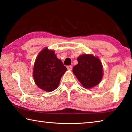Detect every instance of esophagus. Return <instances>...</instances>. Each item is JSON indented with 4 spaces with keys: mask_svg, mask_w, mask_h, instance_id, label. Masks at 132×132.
Segmentation results:
<instances>
[{
    "mask_svg": "<svg viewBox=\"0 0 132 132\" xmlns=\"http://www.w3.org/2000/svg\"><path fill=\"white\" fill-rule=\"evenodd\" d=\"M72 68H73V67L71 66H67V69H68L69 70H72Z\"/></svg>",
    "mask_w": 132,
    "mask_h": 132,
    "instance_id": "1",
    "label": "esophagus"
}]
</instances>
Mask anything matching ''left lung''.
I'll return each mask as SVG.
<instances>
[{"instance_id":"left-lung-1","label":"left lung","mask_w":132,"mask_h":132,"mask_svg":"<svg viewBox=\"0 0 132 132\" xmlns=\"http://www.w3.org/2000/svg\"><path fill=\"white\" fill-rule=\"evenodd\" d=\"M77 61L73 72L83 87L90 89L99 84L103 77V66L100 59L91 54H83L78 57Z\"/></svg>"}]
</instances>
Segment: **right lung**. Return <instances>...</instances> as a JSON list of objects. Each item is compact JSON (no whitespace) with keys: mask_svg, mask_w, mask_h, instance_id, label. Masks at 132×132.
Instances as JSON below:
<instances>
[{"mask_svg":"<svg viewBox=\"0 0 132 132\" xmlns=\"http://www.w3.org/2000/svg\"><path fill=\"white\" fill-rule=\"evenodd\" d=\"M66 70V66L57 58L54 51L46 47L36 59L33 76L36 84L40 89L51 92L58 87L61 77Z\"/></svg>","mask_w":132,"mask_h":132,"instance_id":"obj_1","label":"right lung"}]
</instances>
